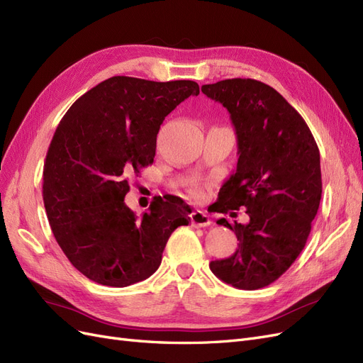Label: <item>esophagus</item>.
I'll return each instance as SVG.
<instances>
[{
    "instance_id": "esophagus-1",
    "label": "esophagus",
    "mask_w": 363,
    "mask_h": 363,
    "mask_svg": "<svg viewBox=\"0 0 363 363\" xmlns=\"http://www.w3.org/2000/svg\"><path fill=\"white\" fill-rule=\"evenodd\" d=\"M191 223L195 225V227H207L211 225V218H208L204 212L201 211H194L191 213Z\"/></svg>"
}]
</instances>
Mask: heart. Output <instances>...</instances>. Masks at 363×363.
Returning a JSON list of instances; mask_svg holds the SVG:
<instances>
[{"instance_id": "obj_1", "label": "heart", "mask_w": 363, "mask_h": 363, "mask_svg": "<svg viewBox=\"0 0 363 363\" xmlns=\"http://www.w3.org/2000/svg\"><path fill=\"white\" fill-rule=\"evenodd\" d=\"M191 192H192V195L194 196H201V189L199 188V186H192V189H191Z\"/></svg>"}]
</instances>
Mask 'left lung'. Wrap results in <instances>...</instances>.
<instances>
[{
	"label": "left lung",
	"instance_id": "obj_1",
	"mask_svg": "<svg viewBox=\"0 0 363 363\" xmlns=\"http://www.w3.org/2000/svg\"><path fill=\"white\" fill-rule=\"evenodd\" d=\"M201 92L230 113L238 139L236 171L219 189L216 212L245 207L248 224L233 230L235 255L211 262L218 279L244 291L265 288L292 265L306 245L321 201L320 150L301 115L271 86L232 79Z\"/></svg>",
	"mask_w": 363,
	"mask_h": 363
}]
</instances>
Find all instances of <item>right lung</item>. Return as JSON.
Here are the masks:
<instances>
[{"instance_id": "obj_1", "label": "right lung", "mask_w": 363, "mask_h": 363, "mask_svg": "<svg viewBox=\"0 0 363 363\" xmlns=\"http://www.w3.org/2000/svg\"><path fill=\"white\" fill-rule=\"evenodd\" d=\"M191 80L150 82L116 75L65 113L43 163V203L65 256L89 280L125 288L148 279L191 207L157 199L142 216L124 203L128 177L156 156L164 116L199 95Z\"/></svg>"}]
</instances>
